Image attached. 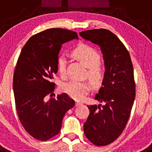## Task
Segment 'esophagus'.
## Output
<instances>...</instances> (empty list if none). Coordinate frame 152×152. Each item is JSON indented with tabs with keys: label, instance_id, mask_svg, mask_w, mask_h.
<instances>
[{
	"label": "esophagus",
	"instance_id": "obj_1",
	"mask_svg": "<svg viewBox=\"0 0 152 152\" xmlns=\"http://www.w3.org/2000/svg\"><path fill=\"white\" fill-rule=\"evenodd\" d=\"M80 105H82V103H81V102L76 101V103H75V106H76V107H78V106Z\"/></svg>",
	"mask_w": 152,
	"mask_h": 152
}]
</instances>
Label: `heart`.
Returning <instances> with one entry per match:
<instances>
[{
    "mask_svg": "<svg viewBox=\"0 0 152 152\" xmlns=\"http://www.w3.org/2000/svg\"><path fill=\"white\" fill-rule=\"evenodd\" d=\"M73 54L82 61L88 68V77L95 85L100 84L104 77V71L100 64L101 57L99 52L88 45H80L75 48ZM67 59L65 56H60L57 60L58 72L64 75L66 72ZM61 91L71 97L81 100L90 91L91 87L88 82L71 80L64 82L61 86Z\"/></svg>",
    "mask_w": 152,
    "mask_h": 152,
    "instance_id": "b5f03b06",
    "label": "heart"
}]
</instances>
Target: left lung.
<instances>
[{
  "instance_id": "obj_1",
  "label": "left lung",
  "mask_w": 152,
  "mask_h": 152,
  "mask_svg": "<svg viewBox=\"0 0 152 152\" xmlns=\"http://www.w3.org/2000/svg\"><path fill=\"white\" fill-rule=\"evenodd\" d=\"M80 35L100 46L106 67L103 87L94 98L103 105L88 106L84 135L95 145H107L121 135L130 117L135 96L133 66L129 51L108 29L86 30Z\"/></svg>"
}]
</instances>
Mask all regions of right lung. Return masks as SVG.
Segmentation results:
<instances>
[{"mask_svg":"<svg viewBox=\"0 0 152 152\" xmlns=\"http://www.w3.org/2000/svg\"><path fill=\"white\" fill-rule=\"evenodd\" d=\"M77 33L52 28L31 36L23 47L13 73V88L19 119L34 139L47 141L59 133L61 122L68 110L75 104L66 94L53 95L57 73V60L61 45Z\"/></svg>","mask_w":152,"mask_h":152,"instance_id":"right-lung-1","label":"right lung"}]
</instances>
